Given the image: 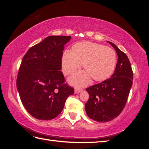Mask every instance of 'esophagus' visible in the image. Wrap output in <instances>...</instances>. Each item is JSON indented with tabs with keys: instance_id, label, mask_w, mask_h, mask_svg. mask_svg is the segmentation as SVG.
I'll list each match as a JSON object with an SVG mask.
<instances>
[{
	"instance_id": "esophagus-1",
	"label": "esophagus",
	"mask_w": 149,
	"mask_h": 149,
	"mask_svg": "<svg viewBox=\"0 0 149 149\" xmlns=\"http://www.w3.org/2000/svg\"><path fill=\"white\" fill-rule=\"evenodd\" d=\"M82 91V89H78L76 88L74 89V93L75 94H78V93H79L80 92Z\"/></svg>"
}]
</instances>
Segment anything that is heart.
Here are the masks:
<instances>
[{"instance_id": "obj_1", "label": "heart", "mask_w": 149, "mask_h": 149, "mask_svg": "<svg viewBox=\"0 0 149 149\" xmlns=\"http://www.w3.org/2000/svg\"><path fill=\"white\" fill-rule=\"evenodd\" d=\"M117 63L114 49L102 45L90 42L76 43L73 52L66 50L62 56V70L65 74H70L80 68L81 63L86 71H81L69 78L74 86L87 85L91 77L96 81L109 78L113 73Z\"/></svg>"}]
</instances>
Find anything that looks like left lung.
<instances>
[{
    "mask_svg": "<svg viewBox=\"0 0 149 149\" xmlns=\"http://www.w3.org/2000/svg\"><path fill=\"white\" fill-rule=\"evenodd\" d=\"M113 47L118 56V63L111 78L87 88L89 97L85 110L90 119L106 123L117 118L123 110L132 85L133 72L127 56L118 47Z\"/></svg>",
    "mask_w": 149,
    "mask_h": 149,
    "instance_id": "left-lung-1",
    "label": "left lung"
}]
</instances>
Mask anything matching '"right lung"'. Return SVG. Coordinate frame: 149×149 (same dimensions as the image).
<instances>
[{"label":"right lung","mask_w":149,"mask_h":149,"mask_svg":"<svg viewBox=\"0 0 149 149\" xmlns=\"http://www.w3.org/2000/svg\"><path fill=\"white\" fill-rule=\"evenodd\" d=\"M70 39L71 36H49L31 47L22 59L17 88L25 109L35 119L56 118L74 94L61 71L63 50Z\"/></svg>","instance_id":"obj_1"}]
</instances>
